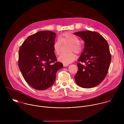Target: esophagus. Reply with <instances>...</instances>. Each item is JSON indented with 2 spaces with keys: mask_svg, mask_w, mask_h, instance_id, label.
Masks as SVG:
<instances>
[{
  "mask_svg": "<svg viewBox=\"0 0 124 124\" xmlns=\"http://www.w3.org/2000/svg\"><path fill=\"white\" fill-rule=\"evenodd\" d=\"M69 66V64H63V66H64V67H67V66Z\"/></svg>",
  "mask_w": 124,
  "mask_h": 124,
  "instance_id": "1",
  "label": "esophagus"
}]
</instances>
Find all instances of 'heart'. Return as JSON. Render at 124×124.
<instances>
[{"mask_svg": "<svg viewBox=\"0 0 124 124\" xmlns=\"http://www.w3.org/2000/svg\"><path fill=\"white\" fill-rule=\"evenodd\" d=\"M70 44L69 51H74L76 54H80L82 50V46L79 42L78 38L70 32H65L60 35L59 39L54 44V50L56 55H59L61 52L62 44ZM76 59V55L74 52L63 54L58 58V60L63 64H70Z\"/></svg>", "mask_w": 124, "mask_h": 124, "instance_id": "b5f03b06", "label": "heart"}]
</instances>
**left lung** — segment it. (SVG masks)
I'll use <instances>...</instances> for the list:
<instances>
[{"mask_svg":"<svg viewBox=\"0 0 124 124\" xmlns=\"http://www.w3.org/2000/svg\"><path fill=\"white\" fill-rule=\"evenodd\" d=\"M85 42L84 48L78 59V71L75 76L76 83L84 88L95 87L107 75L111 57L108 44L97 32L83 31L74 33Z\"/></svg>","mask_w":124,"mask_h":124,"instance_id":"left-lung-1","label":"left lung"}]
</instances>
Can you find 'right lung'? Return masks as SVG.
<instances>
[{
	"label": "right lung",
	"instance_id": "obj_1",
	"mask_svg": "<svg viewBox=\"0 0 124 124\" xmlns=\"http://www.w3.org/2000/svg\"><path fill=\"white\" fill-rule=\"evenodd\" d=\"M56 34L41 31L29 36L19 50V67L26 82L32 88L44 90L54 83L56 73L63 68L54 50Z\"/></svg>",
	"mask_w": 124,
	"mask_h": 124
}]
</instances>
